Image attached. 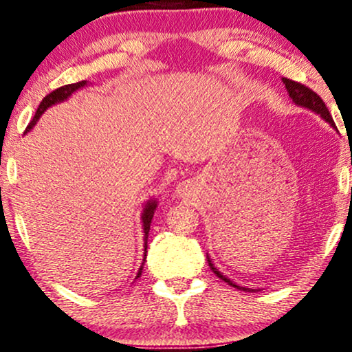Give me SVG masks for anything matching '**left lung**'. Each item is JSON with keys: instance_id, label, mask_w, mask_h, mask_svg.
<instances>
[{"instance_id": "obj_1", "label": "left lung", "mask_w": 352, "mask_h": 352, "mask_svg": "<svg viewBox=\"0 0 352 352\" xmlns=\"http://www.w3.org/2000/svg\"><path fill=\"white\" fill-rule=\"evenodd\" d=\"M282 82H283L285 88H287L288 96L292 98L294 104L299 106V107H304V109L312 111L314 114L320 116L323 120L329 122L331 127L336 129V127H335V122H333V119H331V116H330L329 109H327L325 102L322 101V98L318 96L316 91H312L311 88H307L306 85H301V83H298V82H294V80H289V78H285V77H283ZM206 257H208V264H209V267H210V270H212L214 274L217 275L219 278H222L223 282H227L228 285H230V287H235V288H238V289H245V292H246V289H248V292H252V289H250V288L240 287V285L233 283L230 278L225 277L222 272H219V269L214 265V262H212V259H210L209 254H206Z\"/></svg>"}]
</instances>
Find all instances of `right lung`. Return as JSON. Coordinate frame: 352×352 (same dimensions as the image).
Listing matches in <instances>:
<instances>
[{
  "label": "right lung",
  "mask_w": 352,
  "mask_h": 352,
  "mask_svg": "<svg viewBox=\"0 0 352 352\" xmlns=\"http://www.w3.org/2000/svg\"><path fill=\"white\" fill-rule=\"evenodd\" d=\"M87 85H88L87 80H82V82H77V83H70V85H64V87L58 88V90L51 91L50 95H46V96L43 98V101L40 102L38 109H36L34 119H32V122L29 124V127H27L25 133L30 132V130L35 127V124H36V122H38L41 114H45V111L48 109V107L54 106V104H59V102L69 100V98L72 96L75 91L82 90V88L87 87ZM156 208H157V201L154 199V198H153V199H148L146 204H144V208H143V212H142L143 235H144V236H143V241H144V252H143L144 259H146V252H148L146 250H148L149 227H151V220H153V215H154V210H156ZM144 259H143V262H142V267H140V270H138V274H137V277H135V280H137V278L140 277V275H142V270H143V265H144Z\"/></svg>",
  "instance_id": "1"
}]
</instances>
